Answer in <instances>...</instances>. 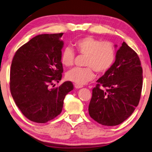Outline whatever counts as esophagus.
Here are the masks:
<instances>
[{
    "mask_svg": "<svg viewBox=\"0 0 152 152\" xmlns=\"http://www.w3.org/2000/svg\"><path fill=\"white\" fill-rule=\"evenodd\" d=\"M74 87H75V88H77V89H79V88H81L82 87V86H79V85L75 84V86H74Z\"/></svg>",
    "mask_w": 152,
    "mask_h": 152,
    "instance_id": "34e87169",
    "label": "esophagus"
}]
</instances>
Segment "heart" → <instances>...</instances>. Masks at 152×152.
Wrapping results in <instances>:
<instances>
[{
    "label": "heart",
    "mask_w": 152,
    "mask_h": 152,
    "mask_svg": "<svg viewBox=\"0 0 152 152\" xmlns=\"http://www.w3.org/2000/svg\"><path fill=\"white\" fill-rule=\"evenodd\" d=\"M76 52L87 58L85 66L75 68L69 70L66 74L68 80L77 85L83 86L95 78L94 70L102 74L110 70L115 59V50L112 43L102 41L92 37H86L76 40L74 43ZM75 54L73 50L66 47L63 50L60 62L65 67H70L74 64Z\"/></svg>",
    "instance_id": "obj_1"
}]
</instances>
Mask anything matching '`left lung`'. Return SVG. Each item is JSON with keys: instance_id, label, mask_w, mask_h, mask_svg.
I'll return each instance as SVG.
<instances>
[{"instance_id": "8db88e82", "label": "left lung", "mask_w": 152, "mask_h": 152, "mask_svg": "<svg viewBox=\"0 0 152 152\" xmlns=\"http://www.w3.org/2000/svg\"><path fill=\"white\" fill-rule=\"evenodd\" d=\"M142 74L139 56L124 42L116 52L112 67L96 81L93 88L88 107L90 117L107 126H117L128 118L139 104ZM100 86L105 90H102Z\"/></svg>"}]
</instances>
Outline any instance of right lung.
I'll list each match as a JSON object with an SVG mask.
<instances>
[{
    "instance_id": "right-lung-1",
    "label": "right lung",
    "mask_w": 152,
    "mask_h": 152,
    "mask_svg": "<svg viewBox=\"0 0 152 152\" xmlns=\"http://www.w3.org/2000/svg\"><path fill=\"white\" fill-rule=\"evenodd\" d=\"M63 33L39 34L16 52L11 64L10 89L16 106L28 120L46 123L62 112L66 95L74 89L70 81L50 88L61 80L60 57Z\"/></svg>"
}]
</instances>
